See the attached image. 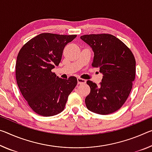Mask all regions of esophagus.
Here are the masks:
<instances>
[{
    "label": "esophagus",
    "instance_id": "1",
    "mask_svg": "<svg viewBox=\"0 0 152 152\" xmlns=\"http://www.w3.org/2000/svg\"><path fill=\"white\" fill-rule=\"evenodd\" d=\"M77 81H78V85H84V84L86 83V80H85V79H83L80 78H77Z\"/></svg>",
    "mask_w": 152,
    "mask_h": 152
}]
</instances>
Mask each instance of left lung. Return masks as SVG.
Returning <instances> with one entry per match:
<instances>
[{
  "label": "left lung",
  "mask_w": 152,
  "mask_h": 152,
  "mask_svg": "<svg viewBox=\"0 0 152 152\" xmlns=\"http://www.w3.org/2000/svg\"><path fill=\"white\" fill-rule=\"evenodd\" d=\"M80 38L93 50L92 66L99 67L103 75L99 86L86 82L91 88L85 99L86 107L102 115L116 112L129 97L135 78L134 55L123 42L109 34L83 35Z\"/></svg>",
  "instance_id": "obj_1"
}]
</instances>
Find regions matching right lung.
<instances>
[{
	"label": "right lung",
	"mask_w": 152,
	"mask_h": 152,
	"mask_svg": "<svg viewBox=\"0 0 152 152\" xmlns=\"http://www.w3.org/2000/svg\"><path fill=\"white\" fill-rule=\"evenodd\" d=\"M76 35L42 33L24 45L17 57L15 76L21 93L37 114L52 116L64 110L77 78L66 80L51 72L59 66L64 47Z\"/></svg>",
	"instance_id": "1"
}]
</instances>
